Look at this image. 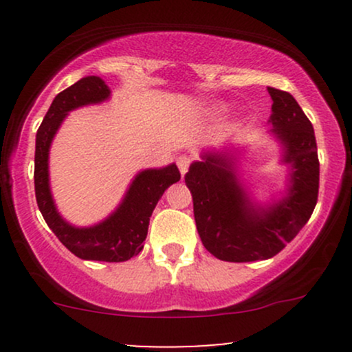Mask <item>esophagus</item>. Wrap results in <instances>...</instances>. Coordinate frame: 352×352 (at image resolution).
Here are the masks:
<instances>
[{"mask_svg": "<svg viewBox=\"0 0 352 352\" xmlns=\"http://www.w3.org/2000/svg\"><path fill=\"white\" fill-rule=\"evenodd\" d=\"M177 165H179V170H180L182 175H185V173H187V170H188V167H190V157L188 155H180L179 159H177Z\"/></svg>", "mask_w": 352, "mask_h": 352, "instance_id": "34e87169", "label": "esophagus"}]
</instances>
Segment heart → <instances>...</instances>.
<instances>
[{
  "label": "heart",
  "mask_w": 352,
  "mask_h": 352,
  "mask_svg": "<svg viewBox=\"0 0 352 352\" xmlns=\"http://www.w3.org/2000/svg\"><path fill=\"white\" fill-rule=\"evenodd\" d=\"M213 109H215V111H223L225 106H215Z\"/></svg>",
  "instance_id": "b5f03b06"
}]
</instances>
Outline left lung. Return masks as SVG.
Segmentation results:
<instances>
[{
  "instance_id": "8db88e82",
  "label": "left lung",
  "mask_w": 352,
  "mask_h": 352,
  "mask_svg": "<svg viewBox=\"0 0 352 352\" xmlns=\"http://www.w3.org/2000/svg\"><path fill=\"white\" fill-rule=\"evenodd\" d=\"M268 92L273 100L270 134L288 167L281 199L254 201L241 180L233 144L204 151L185 175L201 243L218 260H268L300 233L316 207L319 160L313 125L289 92L274 87Z\"/></svg>"
}]
</instances>
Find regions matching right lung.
<instances>
[{
  "mask_svg": "<svg viewBox=\"0 0 352 352\" xmlns=\"http://www.w3.org/2000/svg\"><path fill=\"white\" fill-rule=\"evenodd\" d=\"M109 98L111 89L98 76H86L56 96L36 134L34 192L47 227L71 253L82 260L119 263L142 252L153 208L165 190L180 180V172L175 164L140 170L132 179L119 207L91 227H76L64 220L52 199L50 185L52 139L71 111L100 104Z\"/></svg>",
  "mask_w": 352,
  "mask_h": 352,
  "instance_id": "right-lung-1",
  "label": "right lung"
}]
</instances>
